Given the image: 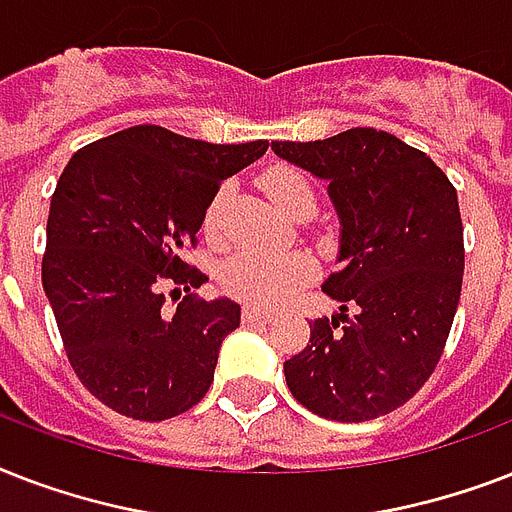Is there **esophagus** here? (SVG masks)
I'll use <instances>...</instances> for the list:
<instances>
[{
    "label": "esophagus",
    "instance_id": "1",
    "mask_svg": "<svg viewBox=\"0 0 512 512\" xmlns=\"http://www.w3.org/2000/svg\"><path fill=\"white\" fill-rule=\"evenodd\" d=\"M244 321H263V324H268V321H273V311L260 308V305H247L244 308Z\"/></svg>",
    "mask_w": 512,
    "mask_h": 512
}]
</instances>
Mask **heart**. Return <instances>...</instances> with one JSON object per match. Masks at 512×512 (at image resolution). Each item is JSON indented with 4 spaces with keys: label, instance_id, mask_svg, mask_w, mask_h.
Wrapping results in <instances>:
<instances>
[{
    "label": "heart",
    "instance_id": "1",
    "mask_svg": "<svg viewBox=\"0 0 512 512\" xmlns=\"http://www.w3.org/2000/svg\"><path fill=\"white\" fill-rule=\"evenodd\" d=\"M268 199L287 212L295 215L300 207H316L311 180L300 170L292 167H273L260 180ZM228 188L220 185L209 201L207 215H204V231L207 236H217L220 228V212H223ZM316 276V265L305 252H289V255H268V252H255L244 249L223 265L220 281L225 292H231L239 300L255 305H279L295 295L297 289L305 287Z\"/></svg>",
    "mask_w": 512,
    "mask_h": 512
}]
</instances>
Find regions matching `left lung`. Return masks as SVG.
Instances as JSON below:
<instances>
[{"label":"left lung","mask_w":512,"mask_h":512,"mask_svg":"<svg viewBox=\"0 0 512 512\" xmlns=\"http://www.w3.org/2000/svg\"><path fill=\"white\" fill-rule=\"evenodd\" d=\"M271 148L327 180L340 217V268L321 284L340 313L311 321L308 345L284 361L289 390L327 420L382 417L425 385L452 329L465 271L457 191L428 154L372 127Z\"/></svg>","instance_id":"8db88e82"}]
</instances>
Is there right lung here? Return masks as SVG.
Returning a JSON list of instances; mask_svg holds the SVG:
<instances>
[{"mask_svg":"<svg viewBox=\"0 0 512 512\" xmlns=\"http://www.w3.org/2000/svg\"><path fill=\"white\" fill-rule=\"evenodd\" d=\"M265 151L268 140L217 146L138 124L66 164L47 217L42 284L76 377L108 409L159 422L207 396L241 308L185 295L170 313L164 287L180 297V287L207 281L183 249L196 247L225 177Z\"/></svg>","mask_w":512,"mask_h":512,"instance_id":"add662e5","label":"right lung"}]
</instances>
